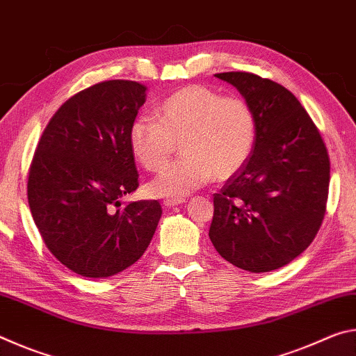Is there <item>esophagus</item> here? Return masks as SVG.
<instances>
[{
	"label": "esophagus",
	"instance_id": "1",
	"mask_svg": "<svg viewBox=\"0 0 356 356\" xmlns=\"http://www.w3.org/2000/svg\"><path fill=\"white\" fill-rule=\"evenodd\" d=\"M185 200L184 197H180V200H165L163 201V206L166 209H171V207H176V206H180V204H184Z\"/></svg>",
	"mask_w": 356,
	"mask_h": 356
}]
</instances>
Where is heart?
<instances>
[{
    "label": "heart",
    "mask_w": 356,
    "mask_h": 356,
    "mask_svg": "<svg viewBox=\"0 0 356 356\" xmlns=\"http://www.w3.org/2000/svg\"><path fill=\"white\" fill-rule=\"evenodd\" d=\"M257 140V118L240 97L190 84L156 106V118L141 114L130 125L129 146L144 170L166 165L176 141L180 156L147 184L149 195L180 200L210 182L227 180L248 163Z\"/></svg>",
    "instance_id": "heart-1"
}]
</instances>
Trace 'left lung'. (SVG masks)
Segmentation results:
<instances>
[{
    "label": "left lung",
    "instance_id": "left-lung-1",
    "mask_svg": "<svg viewBox=\"0 0 356 356\" xmlns=\"http://www.w3.org/2000/svg\"><path fill=\"white\" fill-rule=\"evenodd\" d=\"M216 78L232 84L257 118V140L242 171L213 195L209 229L218 254L252 273L272 272L314 240L327 207L330 159L297 97L246 72Z\"/></svg>",
    "mask_w": 356,
    "mask_h": 356
}]
</instances>
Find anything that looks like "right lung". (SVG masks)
<instances>
[{
  "label": "right lung",
  "instance_id": "obj_1",
  "mask_svg": "<svg viewBox=\"0 0 356 356\" xmlns=\"http://www.w3.org/2000/svg\"><path fill=\"white\" fill-rule=\"evenodd\" d=\"M146 91L111 80L75 94L50 119L29 168L28 202L47 248L86 278L134 265L160 221L159 201L118 209L138 188L129 130Z\"/></svg>",
  "mask_w": 356,
  "mask_h": 356
}]
</instances>
